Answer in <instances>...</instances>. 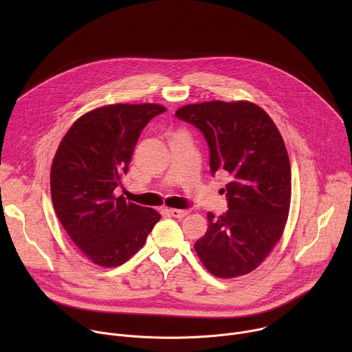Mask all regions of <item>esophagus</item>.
Wrapping results in <instances>:
<instances>
[{
    "label": "esophagus",
    "mask_w": 352,
    "mask_h": 352,
    "mask_svg": "<svg viewBox=\"0 0 352 352\" xmlns=\"http://www.w3.org/2000/svg\"><path fill=\"white\" fill-rule=\"evenodd\" d=\"M168 213L175 219H181V217H185L186 214H189V210L188 209H170Z\"/></svg>",
    "instance_id": "esophagus-1"
}]
</instances>
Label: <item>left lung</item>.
Returning a JSON list of instances; mask_svg holds the SVG:
<instances>
[{"label":"left lung","mask_w":352,"mask_h":352,"mask_svg":"<svg viewBox=\"0 0 352 352\" xmlns=\"http://www.w3.org/2000/svg\"><path fill=\"white\" fill-rule=\"evenodd\" d=\"M177 118L204 133L210 173L226 171L228 210L208 213L206 234L195 242L205 267L221 278L255 270L283 235L291 200L284 140L266 111L249 102L184 106Z\"/></svg>","instance_id":"8db88e82"}]
</instances>
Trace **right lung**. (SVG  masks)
<instances>
[{"label":"right lung","instance_id":"obj_1","mask_svg":"<svg viewBox=\"0 0 352 352\" xmlns=\"http://www.w3.org/2000/svg\"><path fill=\"white\" fill-rule=\"evenodd\" d=\"M166 111L159 104H114L82 116L56 153L52 199L64 230L94 265L125 263L162 216L114 195L128 173L147 122Z\"/></svg>","mask_w":352,"mask_h":352}]
</instances>
